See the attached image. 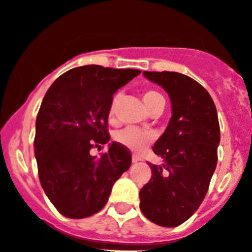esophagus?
<instances>
[{
    "instance_id": "1",
    "label": "esophagus",
    "mask_w": 252,
    "mask_h": 252,
    "mask_svg": "<svg viewBox=\"0 0 252 252\" xmlns=\"http://www.w3.org/2000/svg\"><path fill=\"white\" fill-rule=\"evenodd\" d=\"M131 160H133V163H137V162H139V160H142V159H140L138 156H131Z\"/></svg>"
}]
</instances>
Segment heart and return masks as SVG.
Wrapping results in <instances>:
<instances>
[{"mask_svg": "<svg viewBox=\"0 0 252 252\" xmlns=\"http://www.w3.org/2000/svg\"><path fill=\"white\" fill-rule=\"evenodd\" d=\"M118 100H119V96L115 95L112 99L109 110H108V119H109L110 123H115ZM143 101H144V105L148 109V112H151L158 104L164 103V98H163L162 94H159L156 90L148 89L144 90V93H143ZM114 138L119 144H122L126 148L133 152H140L151 144L152 140H153V134L149 131L142 130V129L128 126V128H124L118 131Z\"/></svg>", "mask_w": 252, "mask_h": 252, "instance_id": "heart-1", "label": "heart"}]
</instances>
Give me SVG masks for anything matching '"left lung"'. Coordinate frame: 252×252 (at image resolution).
<instances>
[{"instance_id": "1", "label": "left lung", "mask_w": 252, "mask_h": 252, "mask_svg": "<svg viewBox=\"0 0 252 252\" xmlns=\"http://www.w3.org/2000/svg\"><path fill=\"white\" fill-rule=\"evenodd\" d=\"M168 93L172 117L153 152L162 165L149 163L152 178L139 192L143 215L159 226L176 227L201 206L216 169L220 124L207 90L187 75L144 71Z\"/></svg>"}]
</instances>
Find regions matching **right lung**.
I'll return each mask as SVG.
<instances>
[{
	"label": "right lung",
	"instance_id": "1",
	"mask_svg": "<svg viewBox=\"0 0 252 252\" xmlns=\"http://www.w3.org/2000/svg\"><path fill=\"white\" fill-rule=\"evenodd\" d=\"M139 74L135 69L85 65L59 76L45 94L33 140L38 178L65 217L84 219L99 212L115 181L130 167V152L118 142L100 157L90 151L110 140L113 94Z\"/></svg>",
	"mask_w": 252,
	"mask_h": 252
}]
</instances>
